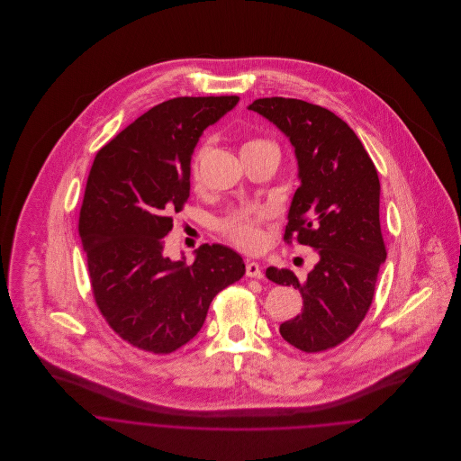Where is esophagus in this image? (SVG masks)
<instances>
[{
  "label": "esophagus",
  "instance_id": "1",
  "mask_svg": "<svg viewBox=\"0 0 461 461\" xmlns=\"http://www.w3.org/2000/svg\"><path fill=\"white\" fill-rule=\"evenodd\" d=\"M264 271L263 266L259 263H254V261H249L247 263V276H252V278H263Z\"/></svg>",
  "mask_w": 461,
  "mask_h": 461
}]
</instances>
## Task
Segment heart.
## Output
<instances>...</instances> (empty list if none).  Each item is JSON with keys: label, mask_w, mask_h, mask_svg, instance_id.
<instances>
[{"label": "heart", "mask_w": 461, "mask_h": 461, "mask_svg": "<svg viewBox=\"0 0 461 461\" xmlns=\"http://www.w3.org/2000/svg\"><path fill=\"white\" fill-rule=\"evenodd\" d=\"M211 143L209 141H202L194 154L192 159V177L197 181L198 174H200V165L203 161V158L209 152ZM261 147H275L273 143L266 141V140H247L241 147V152H249V150H256ZM261 220L263 214H254L249 211H241L236 212L232 216H229L225 221H221V230L227 234L229 240H232L238 247L245 249V250H258L263 247L264 236L263 229H261Z\"/></svg>", "instance_id": "b5f03b06"}]
</instances>
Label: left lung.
<instances>
[{"mask_svg": "<svg viewBox=\"0 0 461 461\" xmlns=\"http://www.w3.org/2000/svg\"><path fill=\"white\" fill-rule=\"evenodd\" d=\"M249 110L275 124L294 149L300 188L284 240H296L318 258L302 280L291 269H266L271 282L293 285L303 298L302 312L280 325V335L305 353L325 351L358 329L387 259L378 172L355 131L327 108L264 97Z\"/></svg>", "mask_w": 461, "mask_h": 461, "instance_id": "1", "label": "left lung"}]
</instances>
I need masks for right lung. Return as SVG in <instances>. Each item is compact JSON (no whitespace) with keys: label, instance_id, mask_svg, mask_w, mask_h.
I'll use <instances>...</instances> for the list:
<instances>
[{"label":"right lung","instance_id":"obj_1","mask_svg":"<svg viewBox=\"0 0 461 461\" xmlns=\"http://www.w3.org/2000/svg\"><path fill=\"white\" fill-rule=\"evenodd\" d=\"M238 95L176 97L138 117L95 156L79 211L95 303L124 340L167 355L197 335L212 298L245 275L240 254L202 245L195 261H170L163 238L190 197L200 134Z\"/></svg>","mask_w":461,"mask_h":461}]
</instances>
